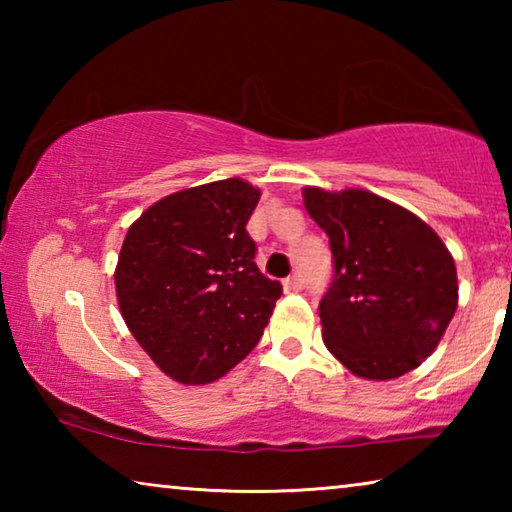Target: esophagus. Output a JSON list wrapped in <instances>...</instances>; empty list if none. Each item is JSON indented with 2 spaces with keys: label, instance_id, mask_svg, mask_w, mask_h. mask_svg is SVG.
I'll list each match as a JSON object with an SVG mask.
<instances>
[{
  "label": "esophagus",
  "instance_id": "34e87169",
  "mask_svg": "<svg viewBox=\"0 0 512 512\" xmlns=\"http://www.w3.org/2000/svg\"><path fill=\"white\" fill-rule=\"evenodd\" d=\"M302 287H305V280H302L300 273H293L287 277V280H284V289L287 291H300Z\"/></svg>",
  "mask_w": 512,
  "mask_h": 512
}]
</instances>
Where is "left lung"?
I'll use <instances>...</instances> for the list:
<instances>
[{
  "label": "left lung",
  "mask_w": 512,
  "mask_h": 512,
  "mask_svg": "<svg viewBox=\"0 0 512 512\" xmlns=\"http://www.w3.org/2000/svg\"><path fill=\"white\" fill-rule=\"evenodd\" d=\"M334 280L320 300L327 350L363 379H395L438 348L458 305L456 264L413 212L366 189H302Z\"/></svg>",
  "instance_id": "obj_1"
}]
</instances>
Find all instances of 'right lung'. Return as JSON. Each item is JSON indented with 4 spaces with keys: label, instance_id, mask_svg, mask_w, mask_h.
<instances>
[{
    "label": "right lung",
    "instance_id": "add662e5",
    "mask_svg": "<svg viewBox=\"0 0 512 512\" xmlns=\"http://www.w3.org/2000/svg\"><path fill=\"white\" fill-rule=\"evenodd\" d=\"M259 194L241 178L183 189L126 232L115 268L121 316L180 384H210L235 368L282 296V284L257 268L246 230Z\"/></svg>",
    "mask_w": 512,
    "mask_h": 512
}]
</instances>
